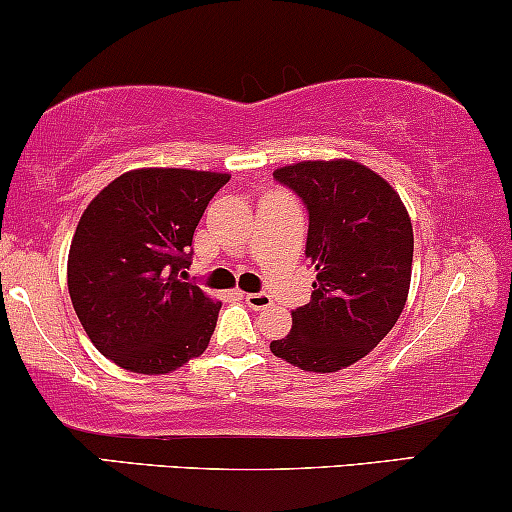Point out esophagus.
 Masks as SVG:
<instances>
[{
    "mask_svg": "<svg viewBox=\"0 0 512 512\" xmlns=\"http://www.w3.org/2000/svg\"><path fill=\"white\" fill-rule=\"evenodd\" d=\"M246 304H249L254 311H266V308H270V304H273V299H270L268 294H244Z\"/></svg>",
    "mask_w": 512,
    "mask_h": 512,
    "instance_id": "esophagus-1",
    "label": "esophagus"
}]
</instances>
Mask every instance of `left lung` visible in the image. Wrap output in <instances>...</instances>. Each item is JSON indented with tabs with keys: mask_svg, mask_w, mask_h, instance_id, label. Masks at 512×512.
I'll return each instance as SVG.
<instances>
[{
	"mask_svg": "<svg viewBox=\"0 0 512 512\" xmlns=\"http://www.w3.org/2000/svg\"><path fill=\"white\" fill-rule=\"evenodd\" d=\"M273 175L308 208L315 280L311 301L292 311V330L270 351L308 372L344 370L387 337L406 306L410 216L399 192L358 161H299Z\"/></svg>",
	"mask_w": 512,
	"mask_h": 512,
	"instance_id": "obj_1",
	"label": "left lung"
}]
</instances>
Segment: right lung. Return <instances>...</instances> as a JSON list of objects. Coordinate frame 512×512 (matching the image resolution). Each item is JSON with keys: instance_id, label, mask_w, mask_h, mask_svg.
<instances>
[{"instance_id": "1", "label": "right lung", "mask_w": 512, "mask_h": 512, "mask_svg": "<svg viewBox=\"0 0 512 512\" xmlns=\"http://www.w3.org/2000/svg\"><path fill=\"white\" fill-rule=\"evenodd\" d=\"M227 173L135 168L90 201L68 251V294L102 356L166 375L201 356L220 301L189 285V246Z\"/></svg>"}]
</instances>
